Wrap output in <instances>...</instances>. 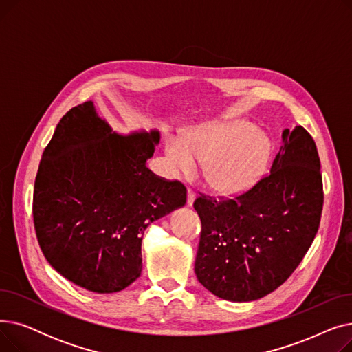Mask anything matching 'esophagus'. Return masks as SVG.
Returning <instances> with one entry per match:
<instances>
[{
	"mask_svg": "<svg viewBox=\"0 0 352 352\" xmlns=\"http://www.w3.org/2000/svg\"><path fill=\"white\" fill-rule=\"evenodd\" d=\"M194 199H195V192H194L191 188H188V191H187V204H188L190 207L192 206Z\"/></svg>",
	"mask_w": 352,
	"mask_h": 352,
	"instance_id": "obj_1",
	"label": "esophagus"
}]
</instances>
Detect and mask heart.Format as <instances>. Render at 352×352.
I'll return each instance as SVG.
<instances>
[{"label":"heart","mask_w":352,"mask_h":352,"mask_svg":"<svg viewBox=\"0 0 352 352\" xmlns=\"http://www.w3.org/2000/svg\"><path fill=\"white\" fill-rule=\"evenodd\" d=\"M272 151L270 138L244 120L206 122L170 138L165 153L171 168L192 174L195 161L204 164V177L218 194L236 195L251 188L265 173Z\"/></svg>","instance_id":"1"}]
</instances>
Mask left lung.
<instances>
[{
    "label": "left lung",
    "instance_id": "obj_1",
    "mask_svg": "<svg viewBox=\"0 0 352 352\" xmlns=\"http://www.w3.org/2000/svg\"><path fill=\"white\" fill-rule=\"evenodd\" d=\"M271 171L235 198L199 194L198 281L217 297L247 302L283 285L320 227L324 191L317 145L301 125L284 129Z\"/></svg>",
    "mask_w": 352,
    "mask_h": 352
}]
</instances>
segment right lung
<instances>
[{
	"label": "right lung",
	"mask_w": 352,
	"mask_h": 352,
	"mask_svg": "<svg viewBox=\"0 0 352 352\" xmlns=\"http://www.w3.org/2000/svg\"><path fill=\"white\" fill-rule=\"evenodd\" d=\"M160 134L111 133L91 101L71 108L45 146L34 184L40 248L64 278L98 294L141 275L153 221L187 202V188L146 168Z\"/></svg>",
	"instance_id": "add662e5"
}]
</instances>
